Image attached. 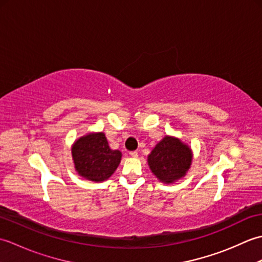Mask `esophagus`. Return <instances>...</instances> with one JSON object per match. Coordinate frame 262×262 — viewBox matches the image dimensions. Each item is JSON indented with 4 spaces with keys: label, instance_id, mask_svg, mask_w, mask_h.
I'll use <instances>...</instances> for the list:
<instances>
[{
    "label": "esophagus",
    "instance_id": "obj_1",
    "mask_svg": "<svg viewBox=\"0 0 262 262\" xmlns=\"http://www.w3.org/2000/svg\"><path fill=\"white\" fill-rule=\"evenodd\" d=\"M129 155H130V157H133V158H137L138 157V153L136 151H133V152L129 153Z\"/></svg>",
    "mask_w": 262,
    "mask_h": 262
}]
</instances>
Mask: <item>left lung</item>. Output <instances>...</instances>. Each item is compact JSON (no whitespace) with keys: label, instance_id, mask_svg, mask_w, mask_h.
<instances>
[{"label":"left lung","instance_id":"1","mask_svg":"<svg viewBox=\"0 0 262 262\" xmlns=\"http://www.w3.org/2000/svg\"><path fill=\"white\" fill-rule=\"evenodd\" d=\"M147 163L161 182L173 183L190 169L192 149L180 138L165 135L148 154Z\"/></svg>","mask_w":262,"mask_h":262}]
</instances>
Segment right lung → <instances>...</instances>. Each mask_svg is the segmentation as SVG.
Instances as JSON below:
<instances>
[{
  "label": "right lung",
  "instance_id": "1",
  "mask_svg": "<svg viewBox=\"0 0 262 262\" xmlns=\"http://www.w3.org/2000/svg\"><path fill=\"white\" fill-rule=\"evenodd\" d=\"M71 151L77 174L93 182L109 179L122 155L118 149L110 148L103 132H91L77 138Z\"/></svg>",
  "mask_w": 262,
  "mask_h": 262
}]
</instances>
